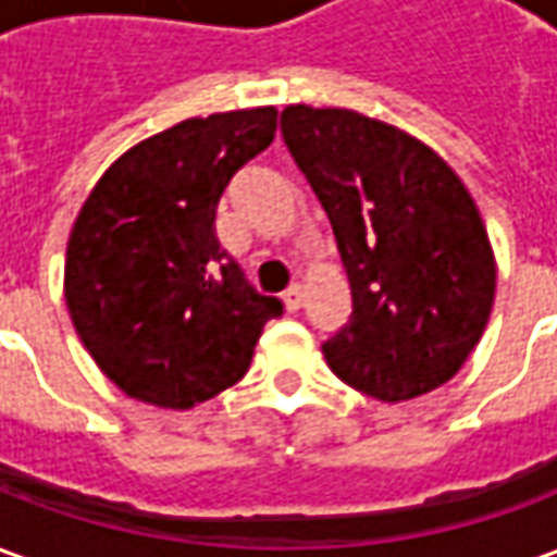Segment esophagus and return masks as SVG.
<instances>
[{
    "label": "esophagus",
    "instance_id": "esophagus-1",
    "mask_svg": "<svg viewBox=\"0 0 557 557\" xmlns=\"http://www.w3.org/2000/svg\"><path fill=\"white\" fill-rule=\"evenodd\" d=\"M301 301H304V289L298 286V283H292L289 289L283 292V304H286V310H289V313H298V310H301Z\"/></svg>",
    "mask_w": 557,
    "mask_h": 557
}]
</instances>
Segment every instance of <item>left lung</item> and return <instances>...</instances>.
Listing matches in <instances>:
<instances>
[{
  "label": "left lung",
  "mask_w": 557,
  "mask_h": 557,
  "mask_svg": "<svg viewBox=\"0 0 557 557\" xmlns=\"http://www.w3.org/2000/svg\"><path fill=\"white\" fill-rule=\"evenodd\" d=\"M280 131L325 208L351 315L327 367L399 403L454 379L495 298L490 235L466 184L430 146L351 110L286 107Z\"/></svg>",
  "instance_id": "obj_1"
}]
</instances>
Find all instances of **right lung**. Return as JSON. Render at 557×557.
<instances>
[{
    "label": "right lung",
    "mask_w": 557,
    "mask_h": 557,
    "mask_svg": "<svg viewBox=\"0 0 557 557\" xmlns=\"http://www.w3.org/2000/svg\"><path fill=\"white\" fill-rule=\"evenodd\" d=\"M274 131V107L187 119L125 151L86 199L67 242L65 301L127 397L163 409L218 397L283 313L214 235L226 184Z\"/></svg>",
    "instance_id": "right-lung-1"
}]
</instances>
